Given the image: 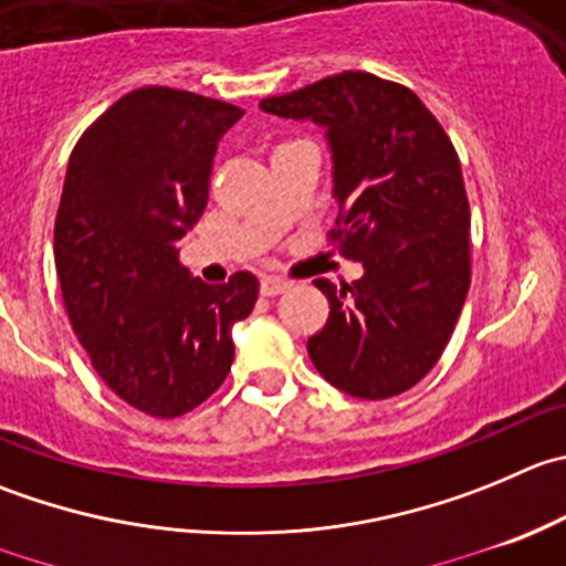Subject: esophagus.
Masks as SVG:
<instances>
[{
	"label": "esophagus",
	"mask_w": 566,
	"mask_h": 566,
	"mask_svg": "<svg viewBox=\"0 0 566 566\" xmlns=\"http://www.w3.org/2000/svg\"><path fill=\"white\" fill-rule=\"evenodd\" d=\"M290 287H293V282H287V279H282V276H262V282H260L262 295H268V298L287 293Z\"/></svg>",
	"instance_id": "obj_1"
}]
</instances>
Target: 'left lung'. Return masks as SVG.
<instances>
[{
  "instance_id": "8db88e82",
  "label": "left lung",
  "mask_w": 566,
  "mask_h": 566,
  "mask_svg": "<svg viewBox=\"0 0 566 566\" xmlns=\"http://www.w3.org/2000/svg\"><path fill=\"white\" fill-rule=\"evenodd\" d=\"M279 118L326 129L337 240L365 273L315 279L328 321L306 339L312 365L354 398L415 387L446 350L470 290V205L451 137L398 82L343 71L262 98Z\"/></svg>"
}]
</instances>
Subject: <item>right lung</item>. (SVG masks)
I'll use <instances>...</instances> for the list:
<instances>
[{
  "label": "right lung",
  "mask_w": 566,
  "mask_h": 566,
  "mask_svg": "<svg viewBox=\"0 0 566 566\" xmlns=\"http://www.w3.org/2000/svg\"><path fill=\"white\" fill-rule=\"evenodd\" d=\"M243 109L174 87H140L74 146L54 221L65 312L109 389L151 417L210 398L234 359L232 326L260 282L240 271L207 284L179 240L210 199L218 140Z\"/></svg>",
  "instance_id": "right-lung-1"
}]
</instances>
